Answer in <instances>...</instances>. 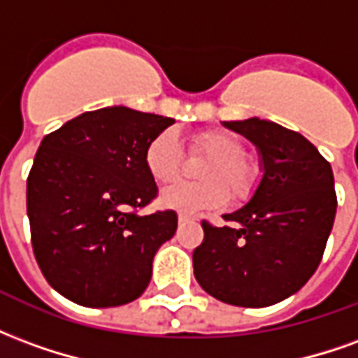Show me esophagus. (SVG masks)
I'll return each mask as SVG.
<instances>
[{"label":"esophagus","mask_w":358,"mask_h":358,"mask_svg":"<svg viewBox=\"0 0 358 358\" xmlns=\"http://www.w3.org/2000/svg\"><path fill=\"white\" fill-rule=\"evenodd\" d=\"M195 220H197V218L189 217V215H186V213H180L178 215L180 224H187V222H195Z\"/></svg>","instance_id":"esophagus-1"}]
</instances>
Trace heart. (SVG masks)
<instances>
[{"label": "heart", "instance_id": "b5f03b06", "mask_svg": "<svg viewBox=\"0 0 358 358\" xmlns=\"http://www.w3.org/2000/svg\"><path fill=\"white\" fill-rule=\"evenodd\" d=\"M194 155H207L197 169L195 184H178L164 189L159 203L178 213H205L232 201L248 199L255 187V169L245 159L243 141L226 130H203L189 138ZM184 157L172 130L157 134L145 148V169L157 184H172L180 178Z\"/></svg>", "mask_w": 358, "mask_h": 358}]
</instances>
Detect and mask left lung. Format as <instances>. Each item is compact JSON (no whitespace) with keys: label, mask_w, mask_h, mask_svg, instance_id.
I'll use <instances>...</instances> for the list:
<instances>
[{"label":"left lung","mask_w":358,"mask_h":358,"mask_svg":"<svg viewBox=\"0 0 358 358\" xmlns=\"http://www.w3.org/2000/svg\"><path fill=\"white\" fill-rule=\"evenodd\" d=\"M222 124L255 145L263 174L251 199L224 215L232 224L203 222L195 280L228 305L270 307L299 292L320 264L338 209L334 172L305 136L272 120Z\"/></svg>","instance_id":"left-lung-1"}]
</instances>
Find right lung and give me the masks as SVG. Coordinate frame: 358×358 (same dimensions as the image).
I'll return each mask as SVG.
<instances>
[{
    "mask_svg": "<svg viewBox=\"0 0 358 358\" xmlns=\"http://www.w3.org/2000/svg\"><path fill=\"white\" fill-rule=\"evenodd\" d=\"M174 120L124 105L82 113L38 148L27 180L36 261L82 307H118L145 292L153 257L176 232L174 210L141 217L157 195L145 148Z\"/></svg>",
    "mask_w": 358,
    "mask_h": 358,
    "instance_id": "add662e5",
    "label": "right lung"
}]
</instances>
